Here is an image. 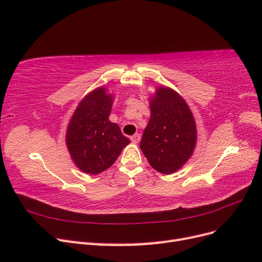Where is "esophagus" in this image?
<instances>
[{"label": "esophagus", "mask_w": 262, "mask_h": 262, "mask_svg": "<svg viewBox=\"0 0 262 262\" xmlns=\"http://www.w3.org/2000/svg\"><path fill=\"white\" fill-rule=\"evenodd\" d=\"M140 140H141V134H139V133H136V134H134V136L131 137V141L133 142V143H136V144L139 143Z\"/></svg>", "instance_id": "1"}]
</instances>
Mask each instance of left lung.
Instances as JSON below:
<instances>
[{"label": "left lung", "mask_w": 262, "mask_h": 262, "mask_svg": "<svg viewBox=\"0 0 262 262\" xmlns=\"http://www.w3.org/2000/svg\"><path fill=\"white\" fill-rule=\"evenodd\" d=\"M150 118L140 147L152 167L165 175L180 169L193 154L196 126L185 99L168 87L149 98Z\"/></svg>", "instance_id": "8db88e82"}]
</instances>
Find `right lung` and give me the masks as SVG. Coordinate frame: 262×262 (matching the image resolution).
<instances>
[{
	"mask_svg": "<svg viewBox=\"0 0 262 262\" xmlns=\"http://www.w3.org/2000/svg\"><path fill=\"white\" fill-rule=\"evenodd\" d=\"M113 95L98 87L81 100L67 130L71 158L82 171L91 175L106 170L130 143L117 123L110 122Z\"/></svg>",
	"mask_w": 262,
	"mask_h": 262,
	"instance_id": "right-lung-1",
	"label": "right lung"
}]
</instances>
